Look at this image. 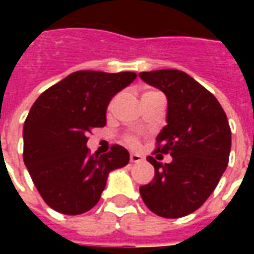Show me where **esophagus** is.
<instances>
[{"mask_svg":"<svg viewBox=\"0 0 254 254\" xmlns=\"http://www.w3.org/2000/svg\"><path fill=\"white\" fill-rule=\"evenodd\" d=\"M140 160H143V156L138 154H130V162L132 163H137Z\"/></svg>","mask_w":254,"mask_h":254,"instance_id":"obj_1","label":"esophagus"}]
</instances>
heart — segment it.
Masks as SVG:
<instances>
[{"label":"heart","instance_id":"b5f03b06","mask_svg":"<svg viewBox=\"0 0 254 254\" xmlns=\"http://www.w3.org/2000/svg\"><path fill=\"white\" fill-rule=\"evenodd\" d=\"M152 94H158V92H154V91H147V92H144L143 94V98H145V96H148V95H152ZM114 103H116V98L110 102L109 109H111V107L114 106ZM124 141H125L127 145H130V147H137L138 145V138L136 137L134 134H127V136H125Z\"/></svg>","mask_w":254,"mask_h":254}]
</instances>
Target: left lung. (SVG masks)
<instances>
[{
    "label": "left lung",
    "mask_w": 254,
    "mask_h": 254,
    "mask_svg": "<svg viewBox=\"0 0 254 254\" xmlns=\"http://www.w3.org/2000/svg\"><path fill=\"white\" fill-rule=\"evenodd\" d=\"M138 76L167 98V125L155 152L173 158L170 163L147 158L155 177L140 187V194L156 215L182 218L201 207L223 176L231 149L229 121L218 99L185 72L160 69Z\"/></svg>",
    "instance_id": "left-lung-1"
}]
</instances>
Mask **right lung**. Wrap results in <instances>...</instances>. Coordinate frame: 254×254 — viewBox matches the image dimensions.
<instances>
[{
	"label": "right lung",
	"mask_w": 254,
	"mask_h": 254,
	"mask_svg": "<svg viewBox=\"0 0 254 254\" xmlns=\"http://www.w3.org/2000/svg\"><path fill=\"white\" fill-rule=\"evenodd\" d=\"M136 73L78 70L35 100L23 127L24 165L47 205L80 215L99 201L109 173L129 163V152L113 145L107 154L89 152L87 134L106 125V110Z\"/></svg>",
	"instance_id": "1"
}]
</instances>
